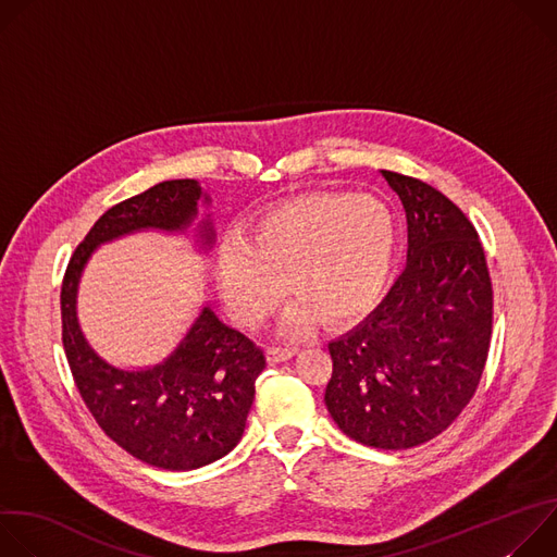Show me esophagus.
Segmentation results:
<instances>
[{
    "instance_id": "1",
    "label": "esophagus",
    "mask_w": 557,
    "mask_h": 557,
    "mask_svg": "<svg viewBox=\"0 0 557 557\" xmlns=\"http://www.w3.org/2000/svg\"><path fill=\"white\" fill-rule=\"evenodd\" d=\"M299 348L297 346H273L269 350V361L271 363H282V361H288Z\"/></svg>"
}]
</instances>
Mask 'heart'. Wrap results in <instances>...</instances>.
I'll return each mask as SVG.
<instances>
[{"label":"heart","instance_id":"heart-1","mask_svg":"<svg viewBox=\"0 0 557 557\" xmlns=\"http://www.w3.org/2000/svg\"><path fill=\"white\" fill-rule=\"evenodd\" d=\"M396 251L392 211L366 194H304L269 209L245 243L215 258L222 301L245 326H260L286 293L301 299L286 331H304L314 314L342 324L379 295Z\"/></svg>","mask_w":557,"mask_h":557}]
</instances>
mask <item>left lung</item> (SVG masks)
I'll return each mask as SVG.
<instances>
[{
	"mask_svg": "<svg viewBox=\"0 0 557 557\" xmlns=\"http://www.w3.org/2000/svg\"><path fill=\"white\" fill-rule=\"evenodd\" d=\"M381 176L406 209L408 262L366 320L329 344L324 401L357 443L408 449L447 430L479 387L494 290L467 215L419 178Z\"/></svg>",
	"mask_w": 557,
	"mask_h": 557,
	"instance_id": "1",
	"label": "left lung"
}]
</instances>
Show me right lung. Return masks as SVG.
Here are the masks:
<instances>
[{
    "instance_id": "right-lung-1",
    "label": "right lung",
    "mask_w": 557,
    "mask_h": 557,
    "mask_svg": "<svg viewBox=\"0 0 557 557\" xmlns=\"http://www.w3.org/2000/svg\"><path fill=\"white\" fill-rule=\"evenodd\" d=\"M211 198L198 181H165L108 209L76 247L61 284V339L70 372L99 428L134 458L189 471L226 456L243 438L267 368L264 352L240 331L202 306L178 348L161 363L123 370L88 344L76 320V290L97 247L136 231L185 233L198 202ZM215 240L211 220L198 224V243Z\"/></svg>"
}]
</instances>
